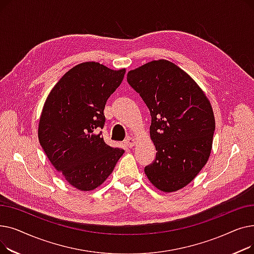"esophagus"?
<instances>
[{"mask_svg": "<svg viewBox=\"0 0 254 254\" xmlns=\"http://www.w3.org/2000/svg\"><path fill=\"white\" fill-rule=\"evenodd\" d=\"M135 143H136L135 139L131 138V137H127L126 140H125V144H126L127 146H128V147H132V146L135 145Z\"/></svg>", "mask_w": 254, "mask_h": 254, "instance_id": "34e87169", "label": "esophagus"}]
</instances>
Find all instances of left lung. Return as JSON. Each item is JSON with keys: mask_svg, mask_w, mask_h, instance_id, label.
I'll use <instances>...</instances> for the list:
<instances>
[{"mask_svg": "<svg viewBox=\"0 0 254 254\" xmlns=\"http://www.w3.org/2000/svg\"><path fill=\"white\" fill-rule=\"evenodd\" d=\"M127 80L151 115L150 138L157 152L145 174L157 190L176 191L209 158L215 130L211 104L188 73L166 60L129 71Z\"/></svg>", "mask_w": 254, "mask_h": 254, "instance_id": "obj_1", "label": "left lung"}]
</instances>
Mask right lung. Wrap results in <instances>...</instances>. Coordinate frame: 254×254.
Returning a JSON list of instances; mask_svg holds the SVG:
<instances>
[{
    "label": "right lung",
    "mask_w": 254,
    "mask_h": 254,
    "mask_svg": "<svg viewBox=\"0 0 254 254\" xmlns=\"http://www.w3.org/2000/svg\"><path fill=\"white\" fill-rule=\"evenodd\" d=\"M126 70L86 62L66 72L48 95L38 137L50 163L72 186L87 191L111 174L124 149L107 145V100L123 82Z\"/></svg>",
    "instance_id": "1"
}]
</instances>
